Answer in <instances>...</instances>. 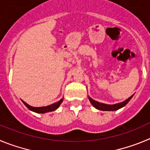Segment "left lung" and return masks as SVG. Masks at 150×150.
Masks as SVG:
<instances>
[{"label":"left lung","instance_id":"left-lung-1","mask_svg":"<svg viewBox=\"0 0 150 150\" xmlns=\"http://www.w3.org/2000/svg\"><path fill=\"white\" fill-rule=\"evenodd\" d=\"M133 96L134 95H132V96L129 97L128 99L125 100L124 102H120V103L117 104H114V105H107V104L101 103V102H98L93 100V99L90 98V97H88V98L89 100H90V102H91L92 105H93V106L94 108H96V109H98V110H104V111H113V110H118V109L124 107V106L130 101V99L133 97Z\"/></svg>","mask_w":150,"mask_h":150}]
</instances>
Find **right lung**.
Returning <instances> with one entry per match:
<instances>
[{"label": "right lung", "mask_w": 150, "mask_h": 150, "mask_svg": "<svg viewBox=\"0 0 150 150\" xmlns=\"http://www.w3.org/2000/svg\"><path fill=\"white\" fill-rule=\"evenodd\" d=\"M63 98H61L60 101H58L57 102H55V103L52 104V105H48V106H44V107H33V106H30L28 104H27L26 102H24L23 100L22 102L25 104V105L28 108L29 110H32V111L35 112V113H37V114H44V113H48V112L54 111L56 109H57L59 108V106L60 105V104L63 102Z\"/></svg>", "instance_id": "right-lung-1"}]
</instances>
